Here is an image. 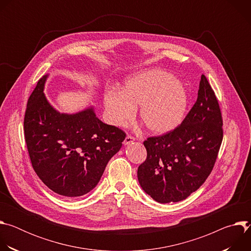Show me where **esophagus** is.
<instances>
[{"label":"esophagus","mask_w":251,"mask_h":251,"mask_svg":"<svg viewBox=\"0 0 251 251\" xmlns=\"http://www.w3.org/2000/svg\"><path fill=\"white\" fill-rule=\"evenodd\" d=\"M134 141H135V138H134V137H132V136H130V135H127L126 138H125V140H124V145H129V144H131V143L134 142Z\"/></svg>","instance_id":"1"}]
</instances>
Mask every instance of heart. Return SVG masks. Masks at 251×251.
Returning a JSON list of instances; mask_svg holds the SVG:
<instances>
[{"mask_svg": "<svg viewBox=\"0 0 251 251\" xmlns=\"http://www.w3.org/2000/svg\"><path fill=\"white\" fill-rule=\"evenodd\" d=\"M189 103L185 85L164 70L151 69L127 78L121 91H107L105 112L109 122L123 126L135 115L156 135L175 130L184 120Z\"/></svg>", "mask_w": 251, "mask_h": 251, "instance_id": "heart-1", "label": "heart"}]
</instances>
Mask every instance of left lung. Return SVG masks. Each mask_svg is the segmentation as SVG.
Segmentation results:
<instances>
[{"label":"left lung","instance_id":"left-lung-1","mask_svg":"<svg viewBox=\"0 0 251 251\" xmlns=\"http://www.w3.org/2000/svg\"><path fill=\"white\" fill-rule=\"evenodd\" d=\"M223 137L220 105L202 75L198 99L182 124L144 141L147 159L137 172L141 188L161 203L187 199L212 171Z\"/></svg>","mask_w":251,"mask_h":251}]
</instances>
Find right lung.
<instances>
[{"label": "right lung", "mask_w": 251, "mask_h": 251, "mask_svg": "<svg viewBox=\"0 0 251 251\" xmlns=\"http://www.w3.org/2000/svg\"><path fill=\"white\" fill-rule=\"evenodd\" d=\"M44 75L30 94L24 120L25 139L34 172L52 192L66 197L93 190L126 134L103 123L92 106L60 113L48 101Z\"/></svg>", "instance_id": "obj_1"}]
</instances>
